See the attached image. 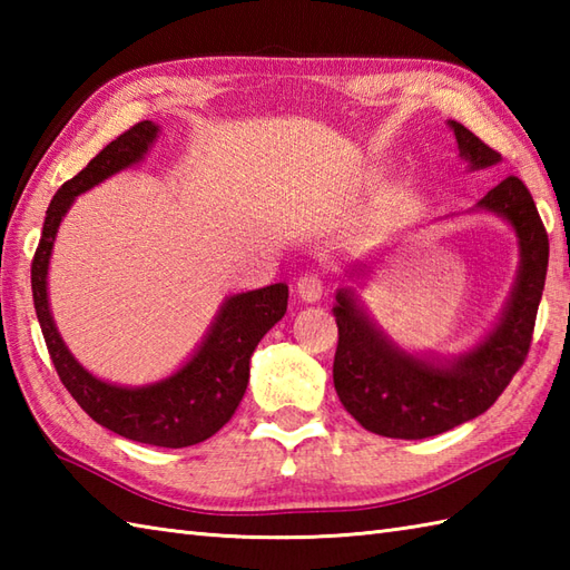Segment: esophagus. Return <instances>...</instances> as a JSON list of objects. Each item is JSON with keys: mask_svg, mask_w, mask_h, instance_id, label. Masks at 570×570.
Instances as JSON below:
<instances>
[{"mask_svg": "<svg viewBox=\"0 0 570 570\" xmlns=\"http://www.w3.org/2000/svg\"><path fill=\"white\" fill-rule=\"evenodd\" d=\"M296 294L301 301H306V304H316V301L323 296V278L321 274H301L298 282H296Z\"/></svg>", "mask_w": 570, "mask_h": 570, "instance_id": "34e87169", "label": "esophagus"}]
</instances>
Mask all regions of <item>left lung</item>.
<instances>
[{
	"label": "left lung",
	"mask_w": 570,
	"mask_h": 570,
	"mask_svg": "<svg viewBox=\"0 0 570 570\" xmlns=\"http://www.w3.org/2000/svg\"><path fill=\"white\" fill-rule=\"evenodd\" d=\"M451 127L460 156L472 168L500 161L502 154L468 127L458 122ZM478 205L512 223L522 247V266L500 325L472 353L448 365L404 355L372 328L350 292L337 294L335 392L347 414L372 433L409 441L451 431L485 414L524 365L549 269L547 227L529 188L517 176L500 180Z\"/></svg>",
	"instance_id": "1"
}]
</instances>
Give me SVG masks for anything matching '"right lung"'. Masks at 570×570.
<instances>
[{"mask_svg": "<svg viewBox=\"0 0 570 570\" xmlns=\"http://www.w3.org/2000/svg\"><path fill=\"white\" fill-rule=\"evenodd\" d=\"M154 139L156 125L149 119L137 122L107 144L78 176L58 188L46 210L39 247L33 252L31 292L48 355L53 360L60 382L85 414L129 441L186 448L210 439L233 419L249 382V357L266 331L286 313L288 286L272 284L259 292L227 298L208 337L188 365L178 370L174 377L139 386V390L100 382L88 370H82L60 341L46 296L48 257H51L58 225L72 198L139 161Z\"/></svg>", "mask_w": 570, "mask_h": 570, "instance_id": "1", "label": "right lung"}]
</instances>
